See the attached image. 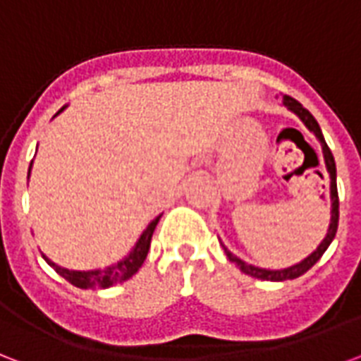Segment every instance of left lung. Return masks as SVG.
Wrapping results in <instances>:
<instances>
[{
    "label": "left lung",
    "mask_w": 361,
    "mask_h": 361,
    "mask_svg": "<svg viewBox=\"0 0 361 361\" xmlns=\"http://www.w3.org/2000/svg\"><path fill=\"white\" fill-rule=\"evenodd\" d=\"M283 104H286L291 112H295L302 119V123H305L310 131L318 137V140L322 142V150H324V159H325V167L329 171V178H331V222H329V230H327V235L324 238V242L319 243L318 249L314 251L312 255H308L305 261L299 262V264H295V267L283 268V270H267V268H259L253 267V264H245L242 259H238L235 255H232L228 249L224 247L226 251V257H228L230 261L234 262L235 267L240 268L243 274H247V276H253V278H259V280H270V281H286V280H295V278H299L305 272H308L310 268L316 264V262L322 259V255L325 253V249L329 247V243L333 242V238L337 234V226H338V194H337V167H335V159H333V154L329 150V146L325 145L324 135H322V129H319L318 121L314 119V116L308 110H306L302 104H300L299 100L291 99V97H283Z\"/></svg>",
    "instance_id": "8db88e82"
}]
</instances>
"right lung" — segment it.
<instances>
[{
    "instance_id": "1",
    "label": "right lung",
    "mask_w": 361,
    "mask_h": 361,
    "mask_svg": "<svg viewBox=\"0 0 361 361\" xmlns=\"http://www.w3.org/2000/svg\"><path fill=\"white\" fill-rule=\"evenodd\" d=\"M32 167V164H30ZM161 216V215H159ZM154 219V221L148 224V228L142 232V235L139 238L137 245L133 247V251L127 255L123 261H119L118 264H112V267L104 268V270H89V272H80V270H68V268H62L59 264H55L53 261H49L47 257L43 255V259L55 268L56 274H61L64 280H68L72 286L80 287V289H106V287H112L119 281H126L131 278L133 274L139 272V268L142 267L146 255H148V249H150L152 234L156 230V224L159 221Z\"/></svg>"
}]
</instances>
